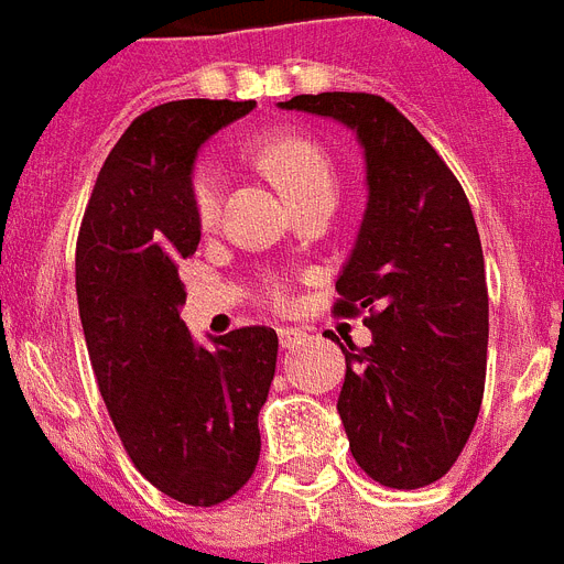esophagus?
Returning a JSON list of instances; mask_svg holds the SVG:
<instances>
[{"label":"esophagus","mask_w":564,"mask_h":564,"mask_svg":"<svg viewBox=\"0 0 564 564\" xmlns=\"http://www.w3.org/2000/svg\"><path fill=\"white\" fill-rule=\"evenodd\" d=\"M304 338H306L304 329H297V327H281V329H278V341H281L283 350H295V347L301 345Z\"/></svg>","instance_id":"1"}]
</instances>
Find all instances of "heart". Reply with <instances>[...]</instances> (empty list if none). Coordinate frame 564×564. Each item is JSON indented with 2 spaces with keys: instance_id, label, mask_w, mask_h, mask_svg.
<instances>
[{
  "instance_id": "heart-1",
  "label": "heart",
  "mask_w": 564,
  "mask_h": 564,
  "mask_svg": "<svg viewBox=\"0 0 564 564\" xmlns=\"http://www.w3.org/2000/svg\"><path fill=\"white\" fill-rule=\"evenodd\" d=\"M258 162L263 171L283 187V194L290 196L292 203L301 205L313 196L329 194L336 196V171H333V159L327 150L304 135H269L260 141ZM223 194H226V173L217 162L203 159L194 164L191 178H187V196H191V210H194L196 223L203 228H210L219 219L223 208ZM267 301L278 310L292 304L290 286L278 278L267 281Z\"/></svg>"
}]
</instances>
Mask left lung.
Instances as JSON below:
<instances>
[{
	"label": "left lung",
	"instance_id": "1",
	"mask_svg": "<svg viewBox=\"0 0 564 564\" xmlns=\"http://www.w3.org/2000/svg\"><path fill=\"white\" fill-rule=\"evenodd\" d=\"M281 109L336 118L365 150L368 208L333 306L347 318L368 310L373 333L368 347L341 345L338 416L350 452L382 487L434 484L473 434L487 377V272L469 199L379 95H295Z\"/></svg>",
	"mask_w": 564,
	"mask_h": 564
}]
</instances>
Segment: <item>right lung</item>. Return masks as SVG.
<instances>
[{
    "label": "right lung",
    "mask_w": 564,
    "mask_h": 564,
    "mask_svg": "<svg viewBox=\"0 0 564 564\" xmlns=\"http://www.w3.org/2000/svg\"><path fill=\"white\" fill-rule=\"evenodd\" d=\"M254 100H171L127 127L86 205L75 254L80 324L127 455L164 496L223 505L260 457L258 414L278 361L272 327L196 345L176 263L199 246L187 178L205 141Z\"/></svg>",
    "instance_id": "obj_1"
}]
</instances>
